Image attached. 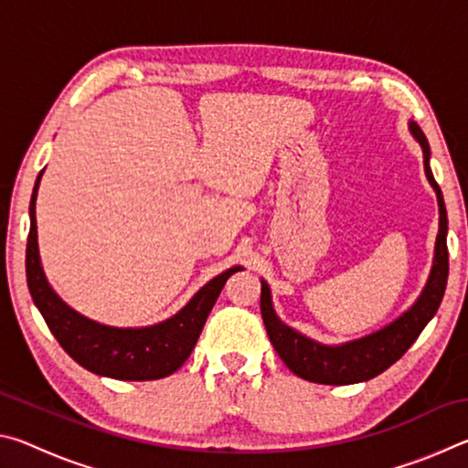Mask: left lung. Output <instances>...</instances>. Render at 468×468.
Listing matches in <instances>:
<instances>
[{
	"label": "left lung",
	"instance_id": "8db88e82",
	"mask_svg": "<svg viewBox=\"0 0 468 468\" xmlns=\"http://www.w3.org/2000/svg\"><path fill=\"white\" fill-rule=\"evenodd\" d=\"M409 132L423 150L425 176L430 186L433 187L435 196H438L440 208V229L438 237H435L433 264L421 295L417 297L415 303L407 312H402L394 322L386 324L384 328L371 332V335L346 340V343L340 345H324L320 340L301 335L299 330L291 328L289 324H284L276 315L271 287H268L266 281H262L260 310H262L268 338H271L274 351L281 355L284 366L295 376L307 379V382L346 386L367 382V379L379 376L409 351V346L421 335V330L430 324L441 303L443 291H446L448 282L446 204H443L441 189L435 184L430 167V142H427L423 130L415 122H409Z\"/></svg>",
	"mask_w": 468,
	"mask_h": 468
}]
</instances>
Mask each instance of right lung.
I'll use <instances>...</instances> for the list:
<instances>
[{"mask_svg": "<svg viewBox=\"0 0 468 468\" xmlns=\"http://www.w3.org/2000/svg\"><path fill=\"white\" fill-rule=\"evenodd\" d=\"M45 171V169H43ZM43 171L30 197V233L27 243V281L37 310L69 357L97 376L146 382L161 379L184 366L200 338L206 318L217 303L227 279L241 266H233L208 281L171 318L140 328H117L86 318L69 307L47 281L37 239V194Z\"/></svg>", "mask_w": 468, "mask_h": 468, "instance_id": "obj_1", "label": "right lung"}]
</instances>
